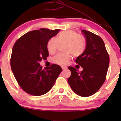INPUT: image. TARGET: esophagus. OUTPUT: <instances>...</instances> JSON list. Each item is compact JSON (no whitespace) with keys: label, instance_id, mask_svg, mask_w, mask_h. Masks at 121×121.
Instances as JSON below:
<instances>
[{"label":"esophagus","instance_id":"1","mask_svg":"<svg viewBox=\"0 0 121 121\" xmlns=\"http://www.w3.org/2000/svg\"><path fill=\"white\" fill-rule=\"evenodd\" d=\"M61 68H62V70H65V69H67V68H66V66H61Z\"/></svg>","mask_w":121,"mask_h":121}]
</instances>
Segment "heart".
Here are the masks:
<instances>
[{
  "label": "heart",
  "mask_w": 121,
  "mask_h": 121,
  "mask_svg": "<svg viewBox=\"0 0 121 121\" xmlns=\"http://www.w3.org/2000/svg\"><path fill=\"white\" fill-rule=\"evenodd\" d=\"M60 45L65 44L64 53H59L52 58V62L56 64L65 65L71 59L72 53L74 56H81L86 48V40L84 37L80 36L77 32L72 30H64L59 33L56 39L52 37L48 40L47 48L50 54L56 52Z\"/></svg>",
  "instance_id": "heart-1"
}]
</instances>
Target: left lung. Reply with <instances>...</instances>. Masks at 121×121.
Listing matches in <instances>:
<instances>
[{"instance_id":"1","label":"left lung","mask_w":121,"mask_h":121,"mask_svg":"<svg viewBox=\"0 0 121 121\" xmlns=\"http://www.w3.org/2000/svg\"><path fill=\"white\" fill-rule=\"evenodd\" d=\"M81 31L86 45L84 52L77 57L76 62L83 70L78 72L74 67L69 66L71 76L68 82L75 93L89 97L95 93L105 82L109 66V56L100 37L87 30Z\"/></svg>"}]
</instances>
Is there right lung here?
<instances>
[{
    "mask_svg": "<svg viewBox=\"0 0 121 121\" xmlns=\"http://www.w3.org/2000/svg\"><path fill=\"white\" fill-rule=\"evenodd\" d=\"M60 30L41 28L28 32L15 43L11 57L12 72L19 86L27 93L36 96L48 92L62 71L59 65L52 64L42 69L39 62L47 60L48 40Z\"/></svg>",
    "mask_w": 121,
    "mask_h": 121,
    "instance_id": "right-lung-1",
    "label": "right lung"
}]
</instances>
